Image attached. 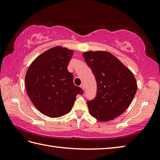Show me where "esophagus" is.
I'll return each instance as SVG.
<instances>
[{
    "mask_svg": "<svg viewBox=\"0 0 160 160\" xmlns=\"http://www.w3.org/2000/svg\"><path fill=\"white\" fill-rule=\"evenodd\" d=\"M80 87L82 88V90H83V91L84 90V84H81V85H80Z\"/></svg>",
    "mask_w": 160,
    "mask_h": 160,
    "instance_id": "1",
    "label": "esophagus"
}]
</instances>
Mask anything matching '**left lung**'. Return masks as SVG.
Instances as JSON below:
<instances>
[{
    "label": "left lung",
    "mask_w": 160,
    "mask_h": 160,
    "mask_svg": "<svg viewBox=\"0 0 160 160\" xmlns=\"http://www.w3.org/2000/svg\"><path fill=\"white\" fill-rule=\"evenodd\" d=\"M82 56L97 82L96 98L87 102L89 113L101 122L114 120L127 109L136 93L134 75L108 52L89 51Z\"/></svg>",
    "instance_id": "1"
}]
</instances>
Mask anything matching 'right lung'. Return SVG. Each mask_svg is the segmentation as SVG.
Masks as SVG:
<instances>
[{
	"label": "right lung",
	"mask_w": 160,
	"mask_h": 160,
	"mask_svg": "<svg viewBox=\"0 0 160 160\" xmlns=\"http://www.w3.org/2000/svg\"><path fill=\"white\" fill-rule=\"evenodd\" d=\"M73 51L56 46L40 54L30 64L25 75L29 99L40 112L59 118L71 110L78 94L83 91L73 84L67 66Z\"/></svg>",
	"instance_id": "right-lung-1"
}]
</instances>
